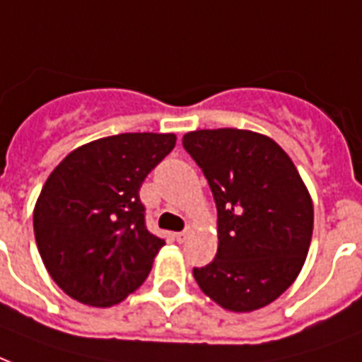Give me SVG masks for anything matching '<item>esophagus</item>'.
Wrapping results in <instances>:
<instances>
[{"mask_svg": "<svg viewBox=\"0 0 362 362\" xmlns=\"http://www.w3.org/2000/svg\"><path fill=\"white\" fill-rule=\"evenodd\" d=\"M176 241L178 243H184L187 239V237H189V230H184V231H180V233H176Z\"/></svg>", "mask_w": 362, "mask_h": 362, "instance_id": "34e87169", "label": "esophagus"}]
</instances>
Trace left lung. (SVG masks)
Here are the masks:
<instances>
[{"mask_svg":"<svg viewBox=\"0 0 362 362\" xmlns=\"http://www.w3.org/2000/svg\"><path fill=\"white\" fill-rule=\"evenodd\" d=\"M184 150L209 180L218 211V252L193 277L224 310H260L302 269L313 203L292 159L269 136L241 129L184 134Z\"/></svg>","mask_w":362,"mask_h":362,"instance_id":"8db88e82","label":"left lung"}]
</instances>
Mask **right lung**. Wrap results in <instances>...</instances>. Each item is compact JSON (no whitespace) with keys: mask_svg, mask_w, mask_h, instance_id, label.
<instances>
[{"mask_svg":"<svg viewBox=\"0 0 362 362\" xmlns=\"http://www.w3.org/2000/svg\"><path fill=\"white\" fill-rule=\"evenodd\" d=\"M175 134L123 132L77 148L47 178L34 233L52 281L77 302L110 308L151 272L165 239L146 228L140 186Z\"/></svg>","mask_w":362,"mask_h":362,"instance_id":"1","label":"right lung"}]
</instances>
